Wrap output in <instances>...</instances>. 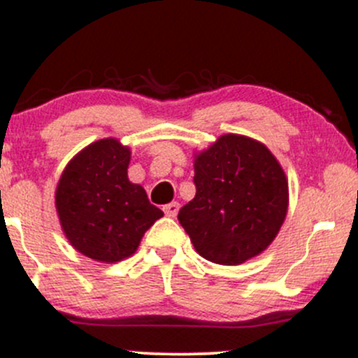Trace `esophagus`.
I'll use <instances>...</instances> for the list:
<instances>
[{
    "mask_svg": "<svg viewBox=\"0 0 358 358\" xmlns=\"http://www.w3.org/2000/svg\"><path fill=\"white\" fill-rule=\"evenodd\" d=\"M164 212L169 215V217H176L179 212V203L178 201H171V203L164 205Z\"/></svg>",
    "mask_w": 358,
    "mask_h": 358,
    "instance_id": "obj_1",
    "label": "esophagus"
}]
</instances>
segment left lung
Listing matches in <instances>:
<instances>
[{"label": "left lung", "instance_id": "8db88e82", "mask_svg": "<svg viewBox=\"0 0 358 358\" xmlns=\"http://www.w3.org/2000/svg\"><path fill=\"white\" fill-rule=\"evenodd\" d=\"M196 194L179 210L194 250L215 264L236 266L266 250L289 208V182L259 141L224 134L194 153Z\"/></svg>", "mask_w": 358, "mask_h": 358}]
</instances>
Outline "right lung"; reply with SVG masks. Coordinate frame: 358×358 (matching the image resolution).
I'll return each instance as SVG.
<instances>
[{
  "label": "right lung",
  "mask_w": 358,
  "mask_h": 358,
  "mask_svg": "<svg viewBox=\"0 0 358 358\" xmlns=\"http://www.w3.org/2000/svg\"><path fill=\"white\" fill-rule=\"evenodd\" d=\"M130 148L106 137L74 155L60 174L55 208L71 245L99 263L132 256L164 215L141 184L130 182Z\"/></svg>",
  "instance_id": "1"
}]
</instances>
